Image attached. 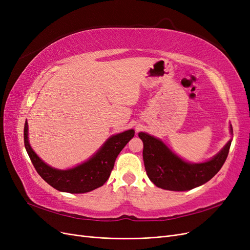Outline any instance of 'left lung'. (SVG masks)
<instances>
[{"label":"left lung","mask_w":250,"mask_h":250,"mask_svg":"<svg viewBox=\"0 0 250 250\" xmlns=\"http://www.w3.org/2000/svg\"><path fill=\"white\" fill-rule=\"evenodd\" d=\"M139 137L144 144L143 160L149 179L156 187L170 191H188L208 183L222 168L231 144L230 140L220 152L206 163L190 164L152 135L140 132Z\"/></svg>","instance_id":"8db88e82"}]
</instances>
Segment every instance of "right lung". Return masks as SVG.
Wrapping results in <instances>:
<instances>
[{"label": "right lung", "instance_id": "1", "mask_svg": "<svg viewBox=\"0 0 250 250\" xmlns=\"http://www.w3.org/2000/svg\"><path fill=\"white\" fill-rule=\"evenodd\" d=\"M133 137V129L112 135L87 162L69 170H58L44 164L36 155L29 144L27 121L24 127L25 148L40 176L56 190L72 194L90 192L106 183L117 156Z\"/></svg>", "mask_w": 250, "mask_h": 250}]
</instances>
